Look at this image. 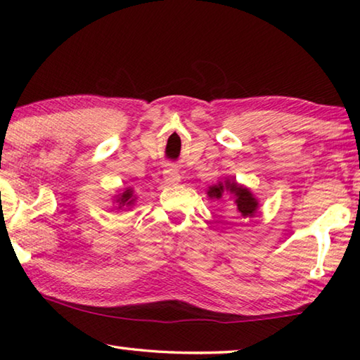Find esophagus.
<instances>
[{
  "mask_svg": "<svg viewBox=\"0 0 360 360\" xmlns=\"http://www.w3.org/2000/svg\"><path fill=\"white\" fill-rule=\"evenodd\" d=\"M163 181H165L168 186L179 184V181H181L179 172H178V169H176L174 167H168V168L165 169V172H163Z\"/></svg>",
  "mask_w": 360,
  "mask_h": 360,
  "instance_id": "1",
  "label": "esophagus"
}]
</instances>
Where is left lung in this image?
<instances>
[{
  "mask_svg": "<svg viewBox=\"0 0 360 360\" xmlns=\"http://www.w3.org/2000/svg\"><path fill=\"white\" fill-rule=\"evenodd\" d=\"M208 197L211 200H221L224 195H230L233 198L235 211L238 217L251 219L259 210V198L251 192V188L236 182L233 178L219 181L217 184L210 186Z\"/></svg>",
  "mask_w": 360,
  "mask_h": 360,
  "instance_id": "obj_1",
  "label": "left lung"
}]
</instances>
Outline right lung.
<instances>
[{
	"label": "right lung",
	"mask_w": 360,
	"mask_h": 360,
	"mask_svg": "<svg viewBox=\"0 0 360 360\" xmlns=\"http://www.w3.org/2000/svg\"><path fill=\"white\" fill-rule=\"evenodd\" d=\"M136 202V195L135 191L131 187H127L124 191H117V193L112 197V203L115 210H122L127 211L133 208V205Z\"/></svg>",
	"instance_id": "add662e5"
}]
</instances>
